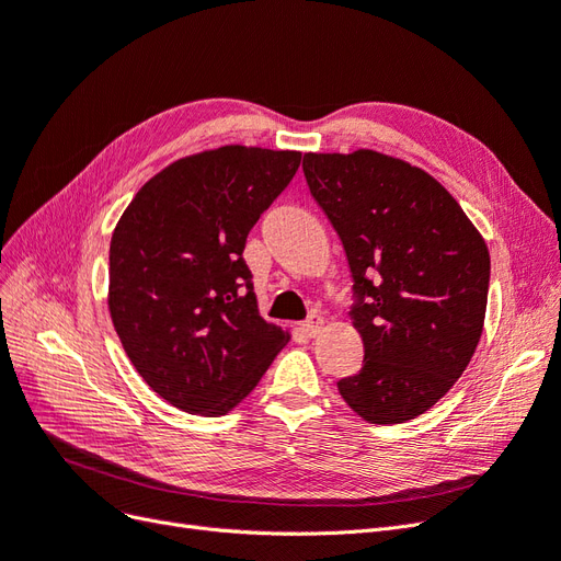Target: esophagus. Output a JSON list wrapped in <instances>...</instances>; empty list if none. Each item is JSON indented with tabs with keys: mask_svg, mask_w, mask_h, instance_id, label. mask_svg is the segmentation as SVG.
<instances>
[{
	"mask_svg": "<svg viewBox=\"0 0 561 561\" xmlns=\"http://www.w3.org/2000/svg\"><path fill=\"white\" fill-rule=\"evenodd\" d=\"M320 328H322V318L318 313H311L307 320H304V325H301V330L307 332L309 336H316L320 332Z\"/></svg>",
	"mask_w": 561,
	"mask_h": 561,
	"instance_id": "obj_1",
	"label": "esophagus"
}]
</instances>
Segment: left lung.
<instances>
[{"label":"left lung","mask_w":561,"mask_h":561,"mask_svg":"<svg viewBox=\"0 0 561 561\" xmlns=\"http://www.w3.org/2000/svg\"><path fill=\"white\" fill-rule=\"evenodd\" d=\"M311 196L342 239L353 276L358 375L336 383L367 423L428 412L480 344L489 250L433 175L375 149L304 154Z\"/></svg>","instance_id":"1"}]
</instances>
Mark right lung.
<instances>
[{"label":"right lung","mask_w":561,"mask_h":561,"mask_svg":"<svg viewBox=\"0 0 561 561\" xmlns=\"http://www.w3.org/2000/svg\"><path fill=\"white\" fill-rule=\"evenodd\" d=\"M299 161L290 149L198 151L147 180L114 227V330L147 386L182 412H231L290 342L260 316L243 250Z\"/></svg>","instance_id":"obj_1"}]
</instances>
